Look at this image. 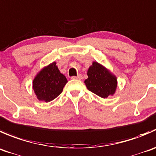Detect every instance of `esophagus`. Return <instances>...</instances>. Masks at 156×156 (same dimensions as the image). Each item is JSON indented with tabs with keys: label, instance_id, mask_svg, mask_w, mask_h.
<instances>
[{
	"label": "esophagus",
	"instance_id": "obj_1",
	"mask_svg": "<svg viewBox=\"0 0 156 156\" xmlns=\"http://www.w3.org/2000/svg\"><path fill=\"white\" fill-rule=\"evenodd\" d=\"M71 79H73V80H82L83 79V76L81 74H79L77 76H72Z\"/></svg>",
	"mask_w": 156,
	"mask_h": 156
}]
</instances>
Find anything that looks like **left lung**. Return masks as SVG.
<instances>
[{
	"label": "left lung",
	"instance_id": "1",
	"mask_svg": "<svg viewBox=\"0 0 156 156\" xmlns=\"http://www.w3.org/2000/svg\"><path fill=\"white\" fill-rule=\"evenodd\" d=\"M87 75L84 83L89 91L103 98L115 94L118 86L117 77L102 65L94 61Z\"/></svg>",
	"mask_w": 156,
	"mask_h": 156
}]
</instances>
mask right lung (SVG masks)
<instances>
[{"label": "right lung", "instance_id": "right-lung-1", "mask_svg": "<svg viewBox=\"0 0 156 156\" xmlns=\"http://www.w3.org/2000/svg\"><path fill=\"white\" fill-rule=\"evenodd\" d=\"M67 83V78L58 70L56 62H53L41 69L35 76L32 87L39 101L48 102L62 92Z\"/></svg>", "mask_w": 156, "mask_h": 156}]
</instances>
